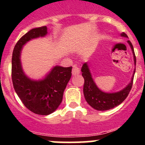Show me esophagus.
<instances>
[{
  "mask_svg": "<svg viewBox=\"0 0 145 145\" xmlns=\"http://www.w3.org/2000/svg\"><path fill=\"white\" fill-rule=\"evenodd\" d=\"M80 73V69L76 66H73V68H72V74L73 75H78Z\"/></svg>",
  "mask_w": 145,
  "mask_h": 145,
  "instance_id": "34e87169",
  "label": "esophagus"
}]
</instances>
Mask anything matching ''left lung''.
<instances>
[{
    "instance_id": "1",
    "label": "left lung",
    "mask_w": 145,
    "mask_h": 145,
    "mask_svg": "<svg viewBox=\"0 0 145 145\" xmlns=\"http://www.w3.org/2000/svg\"><path fill=\"white\" fill-rule=\"evenodd\" d=\"M120 35L122 37L128 38L127 35L124 33H121ZM128 43L129 44L131 48V51H132L134 65H136V57L135 54H134V47L130 40H128ZM81 72L82 75L84 78V94L86 101L93 109L101 111L108 110L114 108L125 100L131 89L134 73H135V71H134V74H133L130 83L123 89L120 91L114 92V93H107V92L101 91L96 85L95 82L93 81L87 62L83 65Z\"/></svg>"
}]
</instances>
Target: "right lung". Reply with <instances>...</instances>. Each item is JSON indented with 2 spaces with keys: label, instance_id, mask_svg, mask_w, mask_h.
<instances>
[{
  "label": "right lung",
  "instance_id": "obj_1",
  "mask_svg": "<svg viewBox=\"0 0 145 145\" xmlns=\"http://www.w3.org/2000/svg\"><path fill=\"white\" fill-rule=\"evenodd\" d=\"M46 26L34 28L24 35L15 45L11 59V78L18 97L25 107L38 115L48 116L62 101L63 93L72 75V67H54L41 80H33L23 71L21 53L23 46L32 39L46 36Z\"/></svg>",
  "mask_w": 145,
  "mask_h": 145
}]
</instances>
